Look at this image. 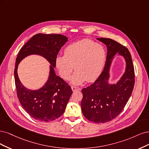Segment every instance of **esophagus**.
<instances>
[{
	"label": "esophagus",
	"mask_w": 149,
	"mask_h": 149,
	"mask_svg": "<svg viewBox=\"0 0 149 149\" xmlns=\"http://www.w3.org/2000/svg\"><path fill=\"white\" fill-rule=\"evenodd\" d=\"M71 88H72V90L73 92H74V91H76V90H80V88L77 87H74V86H72Z\"/></svg>",
	"instance_id": "34e87169"
}]
</instances>
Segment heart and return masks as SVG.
Instances as JSON below:
<instances>
[{
    "instance_id": "b5f03b06",
    "label": "heart",
    "mask_w": 149,
    "mask_h": 149,
    "mask_svg": "<svg viewBox=\"0 0 149 149\" xmlns=\"http://www.w3.org/2000/svg\"><path fill=\"white\" fill-rule=\"evenodd\" d=\"M106 61L107 51L103 45L84 39L67 46L64 55L56 57V65L61 77L66 80L70 79L75 68L71 83L80 85L86 80L92 82L97 80L102 73Z\"/></svg>"
}]
</instances>
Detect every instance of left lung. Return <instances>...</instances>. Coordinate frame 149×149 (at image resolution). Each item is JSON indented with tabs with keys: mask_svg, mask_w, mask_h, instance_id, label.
<instances>
[{
	"mask_svg": "<svg viewBox=\"0 0 149 149\" xmlns=\"http://www.w3.org/2000/svg\"><path fill=\"white\" fill-rule=\"evenodd\" d=\"M97 39L107 45L106 64L97 80L81 90V108L89 121L104 123L116 118L126 106L134 88V70L131 55L125 46L109 38ZM116 54L124 58L125 70L116 83H109L110 69Z\"/></svg>",
	"mask_w": 149,
	"mask_h": 149,
	"instance_id": "1",
	"label": "left lung"
}]
</instances>
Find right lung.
I'll list each match as a JSON object with an SVG mask.
<instances>
[{"label":"right lung","mask_w":149,"mask_h":149,"mask_svg":"<svg viewBox=\"0 0 149 149\" xmlns=\"http://www.w3.org/2000/svg\"><path fill=\"white\" fill-rule=\"evenodd\" d=\"M68 41V37L59 34L38 33L27 41L18 54L14 70L17 97L26 112L38 121L47 122L59 118L65 111L72 93L70 86L56 75L54 71L57 55ZM30 55L42 56L50 64L49 79L42 88L37 90L25 88L17 73L19 62Z\"/></svg>","instance_id":"1"}]
</instances>
